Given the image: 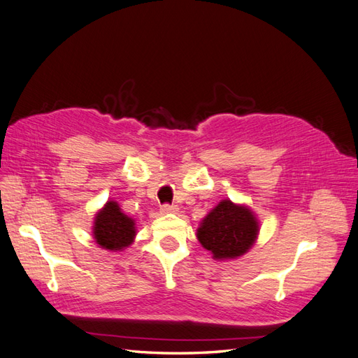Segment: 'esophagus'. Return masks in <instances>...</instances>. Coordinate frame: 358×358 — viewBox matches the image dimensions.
Segmentation results:
<instances>
[{"label":"esophagus","mask_w":358,"mask_h":358,"mask_svg":"<svg viewBox=\"0 0 358 358\" xmlns=\"http://www.w3.org/2000/svg\"><path fill=\"white\" fill-rule=\"evenodd\" d=\"M162 213H176L177 212V206H173V204H163L162 206Z\"/></svg>","instance_id":"1"}]
</instances>
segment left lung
Wrapping results in <instances>:
<instances>
[{
	"mask_svg": "<svg viewBox=\"0 0 358 358\" xmlns=\"http://www.w3.org/2000/svg\"><path fill=\"white\" fill-rule=\"evenodd\" d=\"M259 221L248 207L224 199L210 212L198 228V241L216 260L237 259L254 245Z\"/></svg>",
	"mask_w": 358,
	"mask_h": 358,
	"instance_id": "left-lung-1",
	"label": "left lung"
}]
</instances>
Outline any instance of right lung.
<instances>
[{
    "label": "right lung",
    "mask_w": 358,
    "mask_h": 358,
    "mask_svg": "<svg viewBox=\"0 0 358 358\" xmlns=\"http://www.w3.org/2000/svg\"><path fill=\"white\" fill-rule=\"evenodd\" d=\"M92 231H94L95 242L101 248L122 251L133 243L136 227L133 219L121 212L117 203L108 201L96 213Z\"/></svg>",
    "instance_id": "obj_1"
}]
</instances>
